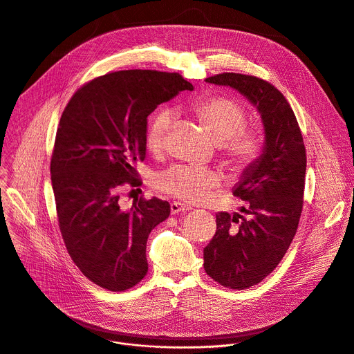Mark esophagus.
I'll return each instance as SVG.
<instances>
[{
  "mask_svg": "<svg viewBox=\"0 0 354 354\" xmlns=\"http://www.w3.org/2000/svg\"><path fill=\"white\" fill-rule=\"evenodd\" d=\"M189 209H192V207L183 204V203H179V201H174L171 204V214H179V212H187Z\"/></svg>",
  "mask_w": 354,
  "mask_h": 354,
  "instance_id": "esophagus-1",
  "label": "esophagus"
}]
</instances>
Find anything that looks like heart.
I'll return each instance as SVG.
<instances>
[{"mask_svg": "<svg viewBox=\"0 0 354 354\" xmlns=\"http://www.w3.org/2000/svg\"><path fill=\"white\" fill-rule=\"evenodd\" d=\"M197 120L218 145L226 160L238 171H246L263 153L264 140L256 131L246 129L248 112L232 97L207 95L192 104ZM171 115L162 109L157 112L146 132V146L157 153L164 147L169 129ZM222 185V176L212 169L176 165L157 178L160 190L189 203H203Z\"/></svg>", "mask_w": 354, "mask_h": 354, "instance_id": "b5f03b06", "label": "heart"}]
</instances>
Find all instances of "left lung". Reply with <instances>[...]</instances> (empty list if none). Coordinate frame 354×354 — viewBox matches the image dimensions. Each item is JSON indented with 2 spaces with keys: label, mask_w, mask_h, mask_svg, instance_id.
<instances>
[{
  "label": "left lung",
  "mask_w": 354,
  "mask_h": 354,
  "mask_svg": "<svg viewBox=\"0 0 354 354\" xmlns=\"http://www.w3.org/2000/svg\"><path fill=\"white\" fill-rule=\"evenodd\" d=\"M207 83L238 90L261 115L264 149L242 172L233 194L246 214L218 212L216 232L204 248V270L230 289H248L270 275L289 249L303 208L306 149L288 100L271 83L242 73H221Z\"/></svg>",
  "instance_id": "left-lung-1"
}]
</instances>
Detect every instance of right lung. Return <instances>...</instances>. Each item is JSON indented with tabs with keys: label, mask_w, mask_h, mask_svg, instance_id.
<instances>
[{
	"label": "right lung",
	"mask_w": 354,
	"mask_h": 354,
	"mask_svg": "<svg viewBox=\"0 0 354 354\" xmlns=\"http://www.w3.org/2000/svg\"><path fill=\"white\" fill-rule=\"evenodd\" d=\"M183 90L193 86L179 73L112 72L80 87L62 112L51 158L59 229L73 263L104 289H131L147 274V238L171 205L153 197L122 209L120 187L139 186L147 116Z\"/></svg>",
	"instance_id": "add662e5"
}]
</instances>
